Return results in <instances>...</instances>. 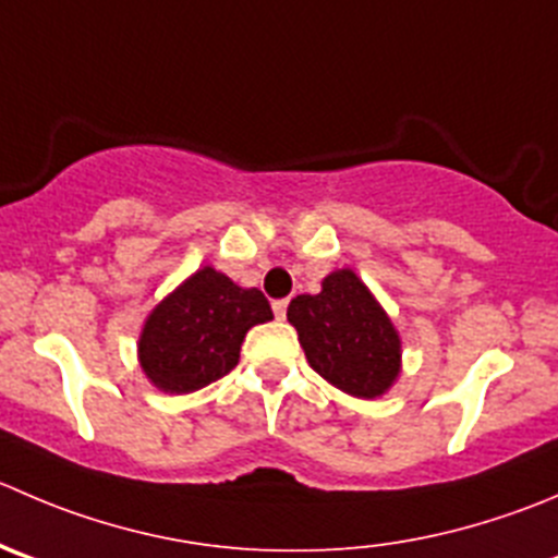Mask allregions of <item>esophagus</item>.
I'll use <instances>...</instances> for the list:
<instances>
[{
  "label": "esophagus",
  "mask_w": 558,
  "mask_h": 558,
  "mask_svg": "<svg viewBox=\"0 0 558 558\" xmlns=\"http://www.w3.org/2000/svg\"><path fill=\"white\" fill-rule=\"evenodd\" d=\"M272 311H275V316H278L280 322H283L286 311H289V300H275L272 302Z\"/></svg>",
  "instance_id": "1"
}]
</instances>
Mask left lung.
<instances>
[{
	"label": "left lung",
	"mask_w": 558,
	"mask_h": 558,
	"mask_svg": "<svg viewBox=\"0 0 558 558\" xmlns=\"http://www.w3.org/2000/svg\"><path fill=\"white\" fill-rule=\"evenodd\" d=\"M313 371L351 398L376 400L400 376V332L354 269H332L318 294L286 311Z\"/></svg>",
	"instance_id": "8db88e82"
}]
</instances>
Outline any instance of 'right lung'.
Segmentation results:
<instances>
[{
  "label": "right lung",
  "mask_w": 558,
  "mask_h": 558,
  "mask_svg": "<svg viewBox=\"0 0 558 558\" xmlns=\"http://www.w3.org/2000/svg\"><path fill=\"white\" fill-rule=\"evenodd\" d=\"M267 322L272 307L262 291L242 289L207 264L149 311L138 365L160 392H196L226 376L240 362L247 329Z\"/></svg>",
  "instance_id": "right-lung-1"
}]
</instances>
